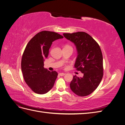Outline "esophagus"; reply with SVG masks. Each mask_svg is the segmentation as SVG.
<instances>
[{
	"instance_id": "34e87169",
	"label": "esophagus",
	"mask_w": 125,
	"mask_h": 125,
	"mask_svg": "<svg viewBox=\"0 0 125 125\" xmlns=\"http://www.w3.org/2000/svg\"><path fill=\"white\" fill-rule=\"evenodd\" d=\"M59 75H60V76H63L64 75H65V73H59Z\"/></svg>"
}]
</instances>
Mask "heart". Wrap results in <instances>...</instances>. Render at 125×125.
Listing matches in <instances>:
<instances>
[{"instance_id":"b5f03b06","label":"heart","mask_w":125,"mask_h":125,"mask_svg":"<svg viewBox=\"0 0 125 125\" xmlns=\"http://www.w3.org/2000/svg\"><path fill=\"white\" fill-rule=\"evenodd\" d=\"M68 46V45H66V46Z\"/></svg>"}]
</instances>
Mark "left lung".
Segmentation results:
<instances>
[{"label": "left lung", "instance_id": "8db88e82", "mask_svg": "<svg viewBox=\"0 0 125 125\" xmlns=\"http://www.w3.org/2000/svg\"><path fill=\"white\" fill-rule=\"evenodd\" d=\"M65 38L76 46L78 56L74 67L84 75H74L70 87L76 95H89L99 85L103 76V55L99 45L89 34L84 32L63 33Z\"/></svg>", "mask_w": 125, "mask_h": 125}]
</instances>
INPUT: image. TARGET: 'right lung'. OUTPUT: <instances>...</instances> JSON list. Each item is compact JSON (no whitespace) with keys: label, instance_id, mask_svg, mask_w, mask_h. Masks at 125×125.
Here are the masks:
<instances>
[{"label":"right lung","instance_id":"obj_1","mask_svg":"<svg viewBox=\"0 0 125 125\" xmlns=\"http://www.w3.org/2000/svg\"><path fill=\"white\" fill-rule=\"evenodd\" d=\"M63 36L54 32L43 31L37 33L26 45L21 59V70L24 80L34 92L47 93L53 87L58 73L44 68L52 42Z\"/></svg>","mask_w":125,"mask_h":125}]
</instances>
